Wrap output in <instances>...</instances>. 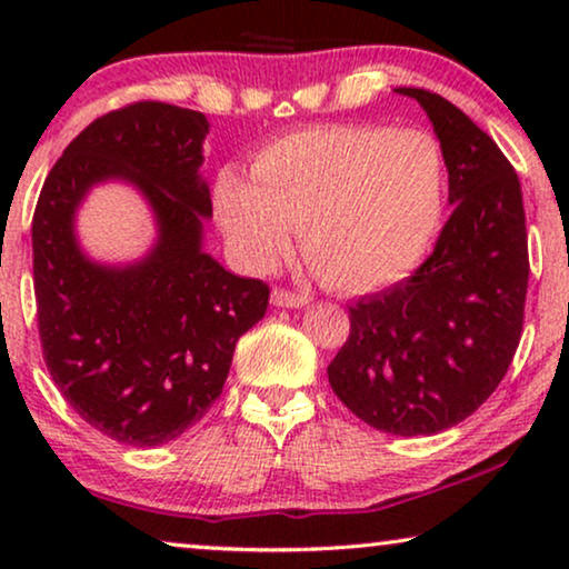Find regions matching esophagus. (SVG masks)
Masks as SVG:
<instances>
[{"instance_id": "34e87169", "label": "esophagus", "mask_w": 569, "mask_h": 569, "mask_svg": "<svg viewBox=\"0 0 569 569\" xmlns=\"http://www.w3.org/2000/svg\"><path fill=\"white\" fill-rule=\"evenodd\" d=\"M271 302H274L277 308H306L310 302V295L292 292V290H284V287H277V290L271 292Z\"/></svg>"}]
</instances>
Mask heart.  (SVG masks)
Masks as SVG:
<instances>
[{"label": "heart", "mask_w": 569, "mask_h": 569, "mask_svg": "<svg viewBox=\"0 0 569 569\" xmlns=\"http://www.w3.org/2000/svg\"><path fill=\"white\" fill-rule=\"evenodd\" d=\"M446 158L427 131L326 123L263 147L253 181L220 170L214 209L246 267L302 253L333 290L370 292L422 261L446 204Z\"/></svg>", "instance_id": "heart-1"}]
</instances>
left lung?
I'll return each mask as SVG.
<instances>
[{
  "label": "left lung",
  "mask_w": 569,
  "mask_h": 569,
  "mask_svg": "<svg viewBox=\"0 0 569 569\" xmlns=\"http://www.w3.org/2000/svg\"><path fill=\"white\" fill-rule=\"evenodd\" d=\"M396 92L430 116L453 212L415 274L349 308L329 383L362 422L415 438L463 422L508 372L523 331L528 232L516 168L495 139L438 92Z\"/></svg>",
  "instance_id": "left-lung-1"
}]
</instances>
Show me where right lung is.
Listing matches in <instances>:
<instances>
[{
	"label": "right lung",
	"instance_id": "right-lung-1",
	"mask_svg": "<svg viewBox=\"0 0 569 569\" xmlns=\"http://www.w3.org/2000/svg\"><path fill=\"white\" fill-rule=\"evenodd\" d=\"M204 113L142 100L100 116L46 176L33 214V287L43 360L77 415L106 438L176 440L220 399L238 339L259 323L269 284L204 253L209 186L199 176ZM119 177L151 201L159 240L142 262L106 268L81 253L73 214Z\"/></svg>",
	"mask_w": 569,
	"mask_h": 569
}]
</instances>
